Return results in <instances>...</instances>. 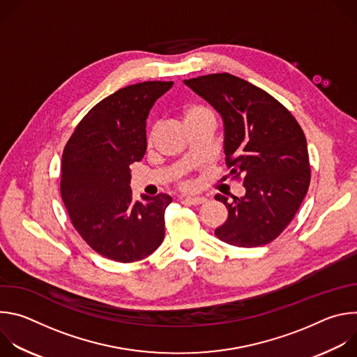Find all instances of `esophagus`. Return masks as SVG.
Segmentation results:
<instances>
[{
	"mask_svg": "<svg viewBox=\"0 0 357 357\" xmlns=\"http://www.w3.org/2000/svg\"><path fill=\"white\" fill-rule=\"evenodd\" d=\"M183 202L188 203V205H193V206H197V205H202V203H205L206 199L205 197H199V196H188V197H183Z\"/></svg>",
	"mask_w": 357,
	"mask_h": 357,
	"instance_id": "obj_1",
	"label": "esophagus"
}]
</instances>
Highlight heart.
<instances>
[{
    "label": "heart",
    "mask_w": 357,
    "mask_h": 357,
    "mask_svg": "<svg viewBox=\"0 0 357 357\" xmlns=\"http://www.w3.org/2000/svg\"><path fill=\"white\" fill-rule=\"evenodd\" d=\"M208 116H213L212 110H209L208 107L202 106V105H190L188 106L185 110H183V120L186 123V126L203 119V117H208ZM154 135H155V128H152L148 134V138H146V142L148 144H152V141H154ZM192 183L190 182H185L183 186L185 188H189Z\"/></svg>",
    "instance_id": "1"
}]
</instances>
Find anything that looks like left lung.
<instances>
[{
  "label": "left lung",
  "mask_w": 357,
  "mask_h": 357,
  "mask_svg": "<svg viewBox=\"0 0 357 357\" xmlns=\"http://www.w3.org/2000/svg\"><path fill=\"white\" fill-rule=\"evenodd\" d=\"M225 121V154L231 179L245 188L243 197L227 202L219 240L236 247H259L275 240L296 215L311 182L305 134L277 98L230 73L185 80Z\"/></svg>",
  "instance_id": "1"
}]
</instances>
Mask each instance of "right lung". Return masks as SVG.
<instances>
[{"instance_id":"1","label":"right lung","mask_w":357,"mask_h":357,"mask_svg":"<svg viewBox=\"0 0 357 357\" xmlns=\"http://www.w3.org/2000/svg\"><path fill=\"white\" fill-rule=\"evenodd\" d=\"M172 84L154 80L117 90L80 120L63 149L61 195L70 222L96 252L117 263L145 259L165 236L172 197L132 202L130 165L142 160L145 120Z\"/></svg>"}]
</instances>
